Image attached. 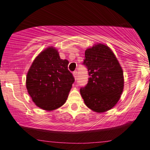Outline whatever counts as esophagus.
<instances>
[{"instance_id": "34e87169", "label": "esophagus", "mask_w": 150, "mask_h": 150, "mask_svg": "<svg viewBox=\"0 0 150 150\" xmlns=\"http://www.w3.org/2000/svg\"><path fill=\"white\" fill-rule=\"evenodd\" d=\"M73 74L74 77H75V80H77V71H74Z\"/></svg>"}]
</instances>
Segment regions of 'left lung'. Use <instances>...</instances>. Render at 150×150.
<instances>
[{
    "instance_id": "obj_1",
    "label": "left lung",
    "mask_w": 150,
    "mask_h": 150,
    "mask_svg": "<svg viewBox=\"0 0 150 150\" xmlns=\"http://www.w3.org/2000/svg\"><path fill=\"white\" fill-rule=\"evenodd\" d=\"M83 64L89 76L87 85L80 89L85 105L97 113L111 109L124 87L123 69L112 50L100 43L94 44L85 51Z\"/></svg>"
}]
</instances>
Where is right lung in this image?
<instances>
[{"mask_svg": "<svg viewBox=\"0 0 150 150\" xmlns=\"http://www.w3.org/2000/svg\"><path fill=\"white\" fill-rule=\"evenodd\" d=\"M68 63L53 46L46 48L34 60L27 74L26 87L38 107L53 111L65 104L75 81Z\"/></svg>", "mask_w": 150, "mask_h": 150, "instance_id": "1", "label": "right lung"}]
</instances>
